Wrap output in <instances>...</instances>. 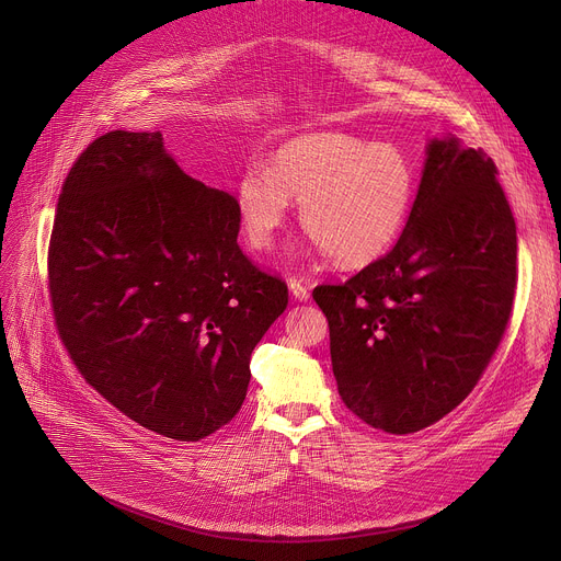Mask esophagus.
I'll return each instance as SVG.
<instances>
[{"label": "esophagus", "instance_id": "1", "mask_svg": "<svg viewBox=\"0 0 561 561\" xmlns=\"http://www.w3.org/2000/svg\"><path fill=\"white\" fill-rule=\"evenodd\" d=\"M288 288H290V293H293V298L296 300H309V296H311V290H309V286L302 282V279H290L288 282Z\"/></svg>", "mask_w": 561, "mask_h": 561}]
</instances>
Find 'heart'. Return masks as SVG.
Returning a JSON list of instances; mask_svg holds the SVG:
<instances>
[{"label":"heart","instance_id":"b5f03b06","mask_svg":"<svg viewBox=\"0 0 561 561\" xmlns=\"http://www.w3.org/2000/svg\"><path fill=\"white\" fill-rule=\"evenodd\" d=\"M318 250L341 265L387 254L411 214L416 170L400 147L343 131H311L286 140L268 170L252 165L236 184L241 231L254 250L273 248L290 209Z\"/></svg>","mask_w":561,"mask_h":561}]
</instances>
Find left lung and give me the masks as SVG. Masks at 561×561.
Returning <instances> with one entry per match:
<instances>
[{"label": "left lung", "mask_w": 561, "mask_h": 561, "mask_svg": "<svg viewBox=\"0 0 561 561\" xmlns=\"http://www.w3.org/2000/svg\"><path fill=\"white\" fill-rule=\"evenodd\" d=\"M495 163L432 140L393 250L313 300L330 322L339 396L375 430L434 425L476 389L516 293V222Z\"/></svg>", "instance_id": "8db88e82"}]
</instances>
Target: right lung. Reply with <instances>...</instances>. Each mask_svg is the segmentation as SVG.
<instances>
[{"mask_svg":"<svg viewBox=\"0 0 561 561\" xmlns=\"http://www.w3.org/2000/svg\"><path fill=\"white\" fill-rule=\"evenodd\" d=\"M236 199L193 180L159 131H108L72 163L47 252L68 357L104 400L174 440L225 427L286 282L236 243Z\"/></svg>","mask_w":561,"mask_h":561,"instance_id":"right-lung-1","label":"right lung"}]
</instances>
